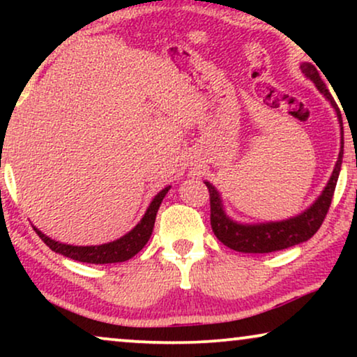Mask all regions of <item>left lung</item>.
<instances>
[{
	"label": "left lung",
	"instance_id": "1",
	"mask_svg": "<svg viewBox=\"0 0 357 357\" xmlns=\"http://www.w3.org/2000/svg\"><path fill=\"white\" fill-rule=\"evenodd\" d=\"M301 70L304 73L307 79H310L317 86L321 94L330 100L333 105L338 116L340 126H341V151L338 154V160H336L333 174L326 183V187L315 203L312 204L309 209L301 213L299 216L284 219V221H275V222H261V224H241L231 219L224 211L221 195L218 190L213 187L209 182L206 187L209 190V204H211V227L214 236L221 241L224 245L232 248L236 252L243 253H270L276 250H282V248H289L297 243L309 241L314 234L319 231L321 222L328 213V208L331 204V198H333L336 182H338V175L341 170V162H343V119H341L340 109L336 105L333 97H331L330 91L326 89L324 79L320 77V73L312 63H302Z\"/></svg>",
	"mask_w": 357,
	"mask_h": 357
}]
</instances>
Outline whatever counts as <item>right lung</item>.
<instances>
[{"label": "right lung", "instance_id": "add662e5", "mask_svg": "<svg viewBox=\"0 0 357 357\" xmlns=\"http://www.w3.org/2000/svg\"><path fill=\"white\" fill-rule=\"evenodd\" d=\"M170 187H165L164 190L155 195L151 202L149 208L146 209L144 216L136 226L131 229L128 234H125L123 237L116 238L114 242L102 243V245H87V247H77V245H68V243H60L53 238L47 237L45 234L38 231L37 227H33V231L37 232V236L52 248L53 252L61 253L68 258H73L76 261L82 263H94V265H104V263H120L130 260L131 257H135L146 243H148L151 234H153V227L155 222V214L162 203L165 195H167Z\"/></svg>", "mask_w": 357, "mask_h": 357}]
</instances>
